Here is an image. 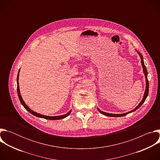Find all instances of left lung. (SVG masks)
<instances>
[{"label": "left lung", "mask_w": 160, "mask_h": 160, "mask_svg": "<svg viewBox=\"0 0 160 160\" xmlns=\"http://www.w3.org/2000/svg\"><path fill=\"white\" fill-rule=\"evenodd\" d=\"M137 52H138V54L139 55L140 58H141V64H142V68H143V72L144 73V75H145V78H146V90H145V92H144V96H143V98L142 99V101H141V102L138 104V106H137L135 108H134L133 110L128 112H126V113H123V114H112V113H108V112H103L102 111H101L98 108V111L101 113L102 114V115H106V116H108V117H123V116H125L127 115H128V113H130V112H132L133 111H135V110L138 109V108H139L142 104L144 102V101H146L148 96V93H149V81L148 80V71H147V69H146V67L144 64V59H143V56L141 54V52H139L138 51H137Z\"/></svg>", "instance_id": "obj_1"}]
</instances>
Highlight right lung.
Returning a JSON list of instances; mask_svg holds the SVG:
<instances>
[{"mask_svg": "<svg viewBox=\"0 0 160 160\" xmlns=\"http://www.w3.org/2000/svg\"><path fill=\"white\" fill-rule=\"evenodd\" d=\"M19 70L18 72V76H17V91H18V98H19V99L21 103V104L23 106V107L28 111L30 112L31 114H32L34 116H36L37 117H39V118H45V119H47V120H61V119H63L66 117H67L68 116L70 115V114L72 112V109L70 111H68L66 114H65V115H60V116H55V117H49V116H45V115H40V114L39 113H37L33 111H32L30 108H28V106L25 104V102H24V101L22 100V98L21 96V94H20V90H19V82H18V80H19Z\"/></svg>", "mask_w": 160, "mask_h": 160, "instance_id": "add662e5", "label": "right lung"}]
</instances>
